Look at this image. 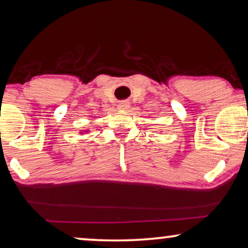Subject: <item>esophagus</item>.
Here are the masks:
<instances>
[{
  "label": "esophagus",
  "mask_w": 248,
  "mask_h": 248,
  "mask_svg": "<svg viewBox=\"0 0 248 248\" xmlns=\"http://www.w3.org/2000/svg\"><path fill=\"white\" fill-rule=\"evenodd\" d=\"M118 107H120L121 109H127L128 107H130V104H128V102H126V100H122V102H120V104H118Z\"/></svg>",
  "instance_id": "esophagus-1"
}]
</instances>
